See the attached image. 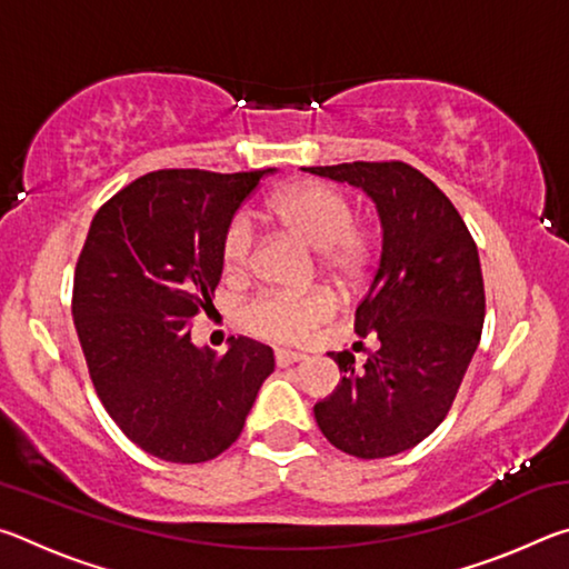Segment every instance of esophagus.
Returning a JSON list of instances; mask_svg holds the SVG:
<instances>
[{
	"label": "esophagus",
	"instance_id": "obj_1",
	"mask_svg": "<svg viewBox=\"0 0 569 569\" xmlns=\"http://www.w3.org/2000/svg\"><path fill=\"white\" fill-rule=\"evenodd\" d=\"M306 353H298V351H288V349H278L276 351V363L281 366V369H286V366H293L298 361H303Z\"/></svg>",
	"mask_w": 569,
	"mask_h": 569
}]
</instances>
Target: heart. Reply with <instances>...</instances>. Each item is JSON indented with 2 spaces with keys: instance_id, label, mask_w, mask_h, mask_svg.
Segmentation results:
<instances>
[{
  "instance_id": "obj_1",
  "label": "heart",
  "mask_w": 569,
  "mask_h": 569,
  "mask_svg": "<svg viewBox=\"0 0 569 569\" xmlns=\"http://www.w3.org/2000/svg\"><path fill=\"white\" fill-rule=\"evenodd\" d=\"M268 213L278 226L291 230L308 246L321 250L326 271L349 281L363 273L371 261V240L353 226V208L341 190L321 182H298L278 192L268 203ZM256 236L246 216H236L220 240V258L228 276H246L253 266ZM336 311L329 291L283 293L268 291L246 306L243 323L250 333L276 343H303Z\"/></svg>"
}]
</instances>
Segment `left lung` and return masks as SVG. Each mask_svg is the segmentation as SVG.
Returning <instances> with one entry per match:
<instances>
[{"mask_svg": "<svg viewBox=\"0 0 569 569\" xmlns=\"http://www.w3.org/2000/svg\"><path fill=\"white\" fill-rule=\"evenodd\" d=\"M369 192L383 246L356 306L353 331L373 336L363 369L351 351H331L343 373L316 423L336 449L359 459L401 455L435 431L457 399L485 326L477 243L451 200L401 160L308 168Z\"/></svg>", "mask_w": 569, "mask_h": 569, "instance_id": "left-lung-1", "label": "left lung"}]
</instances>
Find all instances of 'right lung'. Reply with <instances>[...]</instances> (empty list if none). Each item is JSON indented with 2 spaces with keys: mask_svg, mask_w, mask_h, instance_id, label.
I'll list each match as a JSON object with an SVG mask.
<instances>
[{
  "mask_svg": "<svg viewBox=\"0 0 569 569\" xmlns=\"http://www.w3.org/2000/svg\"><path fill=\"white\" fill-rule=\"evenodd\" d=\"M271 168L156 170L114 192L77 258L72 316L102 407L148 455L200 465L243 431L273 351L246 336L198 349L190 321L213 308L220 240Z\"/></svg>",
  "mask_w": 569,
  "mask_h": 569,
  "instance_id": "right-lung-1",
  "label": "right lung"
}]
</instances>
